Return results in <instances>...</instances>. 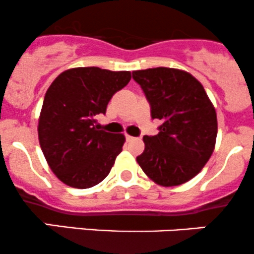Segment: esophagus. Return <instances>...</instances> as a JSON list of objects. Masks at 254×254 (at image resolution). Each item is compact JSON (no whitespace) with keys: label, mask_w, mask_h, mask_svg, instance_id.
<instances>
[{"label":"esophagus","mask_w":254,"mask_h":254,"mask_svg":"<svg viewBox=\"0 0 254 254\" xmlns=\"http://www.w3.org/2000/svg\"><path fill=\"white\" fill-rule=\"evenodd\" d=\"M126 139H127V141H132V140H134V137H132V135H129V134H126Z\"/></svg>","instance_id":"esophagus-1"}]
</instances>
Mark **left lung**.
Returning a JSON list of instances; mask_svg holds the SVG:
<instances>
[{"mask_svg": "<svg viewBox=\"0 0 254 254\" xmlns=\"http://www.w3.org/2000/svg\"><path fill=\"white\" fill-rule=\"evenodd\" d=\"M145 93L159 134L144 135L137 162L162 187L189 182L211 157L217 139V114L203 86L191 73L171 67L133 71Z\"/></svg>", "mask_w": 254, "mask_h": 254, "instance_id": "left-lung-1", "label": "left lung"}]
</instances>
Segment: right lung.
Returning <instances> with one entry per match:
<instances>
[{"label": "right lung", "instance_id": "right-lung-1", "mask_svg": "<svg viewBox=\"0 0 254 254\" xmlns=\"http://www.w3.org/2000/svg\"><path fill=\"white\" fill-rule=\"evenodd\" d=\"M129 71L75 67L52 82L39 119V140L51 170L64 184L87 189L104 181L122 151L124 134L99 130L95 116L105 114Z\"/></svg>", "mask_w": 254, "mask_h": 254}]
</instances>
